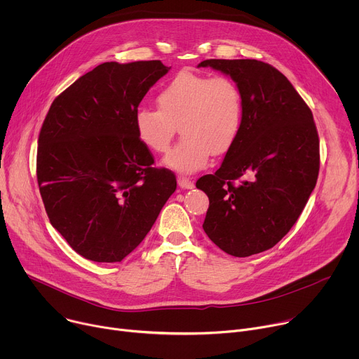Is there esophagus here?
Segmentation results:
<instances>
[{"label":"esophagus","mask_w":359,"mask_h":359,"mask_svg":"<svg viewBox=\"0 0 359 359\" xmlns=\"http://www.w3.org/2000/svg\"><path fill=\"white\" fill-rule=\"evenodd\" d=\"M177 184H179L182 189H193V187H194L193 182H191L189 177H179V179H177Z\"/></svg>","instance_id":"34e87169"}]
</instances>
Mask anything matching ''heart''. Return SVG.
<instances>
[{
    "label": "heart",
    "instance_id": "b5f03b06",
    "mask_svg": "<svg viewBox=\"0 0 359 359\" xmlns=\"http://www.w3.org/2000/svg\"><path fill=\"white\" fill-rule=\"evenodd\" d=\"M156 108L135 114L139 142L153 153L170 147L176 126L183 139L163 163L180 173H193L208 165L212 151L226 153L243 125V100L238 86L227 76L179 72L156 95Z\"/></svg>",
    "mask_w": 359,
    "mask_h": 359
}]
</instances>
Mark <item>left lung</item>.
<instances>
[{
	"label": "left lung",
	"mask_w": 359,
	"mask_h": 359,
	"mask_svg": "<svg viewBox=\"0 0 359 359\" xmlns=\"http://www.w3.org/2000/svg\"><path fill=\"white\" fill-rule=\"evenodd\" d=\"M240 89L243 125L222 166L196 187L209 197L203 230L223 251L248 257L274 247L295 224L320 172L311 109L291 82L257 60H206Z\"/></svg>",
	"instance_id": "left-lung-1"
}]
</instances>
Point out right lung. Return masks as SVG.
I'll return each mask as SVG.
<instances>
[{
    "mask_svg": "<svg viewBox=\"0 0 359 359\" xmlns=\"http://www.w3.org/2000/svg\"><path fill=\"white\" fill-rule=\"evenodd\" d=\"M170 68L105 62L50 105L38 137L36 179L50 224L86 260L118 263L150 231L176 176L153 168L135 114Z\"/></svg>",
    "mask_w": 359,
    "mask_h": 359,
    "instance_id": "1",
    "label": "right lung"
}]
</instances>
